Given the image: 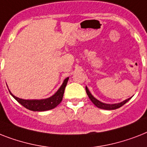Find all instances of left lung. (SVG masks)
<instances>
[{"label":"left lung","mask_w":147,"mask_h":147,"mask_svg":"<svg viewBox=\"0 0 147 147\" xmlns=\"http://www.w3.org/2000/svg\"><path fill=\"white\" fill-rule=\"evenodd\" d=\"M86 92H87V94H88V97L90 98V100L92 101V102L94 103L96 107H98L100 109H107V110H113V109H115L120 108L121 107H122L123 105H125L127 101L129 100L131 98H128L127 100H125V101L121 102H119V103H116V104H106V103H103V102H100V101L97 100L96 98H94V96H92V94H90V91L88 90V88L86 87Z\"/></svg>","instance_id":"obj_1"}]
</instances>
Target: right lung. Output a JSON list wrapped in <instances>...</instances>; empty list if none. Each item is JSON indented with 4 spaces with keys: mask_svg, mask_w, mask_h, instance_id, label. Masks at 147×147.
Listing matches in <instances>:
<instances>
[{
    "mask_svg": "<svg viewBox=\"0 0 147 147\" xmlns=\"http://www.w3.org/2000/svg\"><path fill=\"white\" fill-rule=\"evenodd\" d=\"M68 80H69V78L64 80L62 86L53 96L47 99H45V100H23V99L18 98L14 95H13L10 92L9 93L15 98L16 100L18 101L22 106H23L25 108L28 109L29 110L38 111V112L50 110V109H52L57 107L61 102L65 86L67 84Z\"/></svg>",
    "mask_w": 147,
    "mask_h": 147,
    "instance_id": "right-lung-1",
    "label": "right lung"
}]
</instances>
